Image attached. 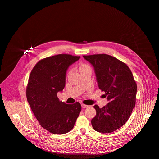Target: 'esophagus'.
<instances>
[{
    "instance_id": "esophagus-1",
    "label": "esophagus",
    "mask_w": 159,
    "mask_h": 159,
    "mask_svg": "<svg viewBox=\"0 0 159 159\" xmlns=\"http://www.w3.org/2000/svg\"><path fill=\"white\" fill-rule=\"evenodd\" d=\"M81 107H83V108H86V107H89V106L88 105H85L84 104H81Z\"/></svg>"
}]
</instances>
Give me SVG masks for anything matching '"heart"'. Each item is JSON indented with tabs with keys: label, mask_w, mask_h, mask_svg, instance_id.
<instances>
[{
	"label": "heart",
	"mask_w": 159,
	"mask_h": 159,
	"mask_svg": "<svg viewBox=\"0 0 159 159\" xmlns=\"http://www.w3.org/2000/svg\"><path fill=\"white\" fill-rule=\"evenodd\" d=\"M89 68H90V67L89 66L87 65H86V64H81L79 66V71H80V72H81L82 71L85 70L89 69Z\"/></svg>",
	"instance_id": "1"
}]
</instances>
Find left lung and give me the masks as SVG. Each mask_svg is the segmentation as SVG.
<instances>
[{
  "label": "left lung",
  "mask_w": 159,
  "mask_h": 159,
  "mask_svg": "<svg viewBox=\"0 0 159 159\" xmlns=\"http://www.w3.org/2000/svg\"><path fill=\"white\" fill-rule=\"evenodd\" d=\"M93 66L98 86L106 93L109 103L102 108L94 105L97 114L91 120L94 130L110 133L128 120L135 107L137 85L132 72L124 62L106 54L84 55Z\"/></svg>",
  "instance_id": "obj_1"
}]
</instances>
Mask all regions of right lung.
<instances>
[{"label": "right lung", "instance_id": "obj_1", "mask_svg": "<svg viewBox=\"0 0 159 159\" xmlns=\"http://www.w3.org/2000/svg\"><path fill=\"white\" fill-rule=\"evenodd\" d=\"M80 58L67 54L49 57L37 62L30 72L27 101L40 125L53 134L70 131L81 110L79 102L66 104L57 97L65 88L68 67Z\"/></svg>", "mask_w": 159, "mask_h": 159}]
</instances>
